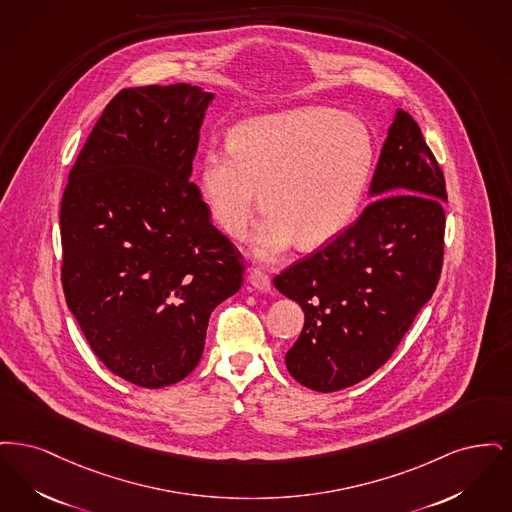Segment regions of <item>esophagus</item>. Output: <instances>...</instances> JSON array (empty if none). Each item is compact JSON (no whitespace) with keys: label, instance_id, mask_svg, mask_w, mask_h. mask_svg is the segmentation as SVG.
I'll return each mask as SVG.
<instances>
[{"label":"esophagus","instance_id":"esophagus-1","mask_svg":"<svg viewBox=\"0 0 512 512\" xmlns=\"http://www.w3.org/2000/svg\"><path fill=\"white\" fill-rule=\"evenodd\" d=\"M248 283H250L254 289L260 290V292H269V290H271V279H269V275H267L266 271H262L260 267L250 269V273H248Z\"/></svg>","mask_w":512,"mask_h":512}]
</instances>
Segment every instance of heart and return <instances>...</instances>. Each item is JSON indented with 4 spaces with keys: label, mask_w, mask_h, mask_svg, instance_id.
<instances>
[{
    "label": "heart",
    "mask_w": 512,
    "mask_h": 512,
    "mask_svg": "<svg viewBox=\"0 0 512 512\" xmlns=\"http://www.w3.org/2000/svg\"><path fill=\"white\" fill-rule=\"evenodd\" d=\"M229 151L210 147L197 185L223 233L243 237L262 206L254 239L262 260L289 246L329 245L354 222L375 164L369 126L352 114L304 107L250 118L229 134Z\"/></svg>",
    "instance_id": "1"
}]
</instances>
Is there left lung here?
<instances>
[{"label":"left lung","instance_id":"obj_1","mask_svg":"<svg viewBox=\"0 0 512 512\" xmlns=\"http://www.w3.org/2000/svg\"><path fill=\"white\" fill-rule=\"evenodd\" d=\"M369 195L377 200L354 225L273 279L304 310L285 361L315 392L354 386L382 367L442 273L444 172L405 111L388 128Z\"/></svg>","mask_w":512,"mask_h":512}]
</instances>
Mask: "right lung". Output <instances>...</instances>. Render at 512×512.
Masks as SVG:
<instances>
[{"label": "right lung", "instance_id": "right-lung-1", "mask_svg": "<svg viewBox=\"0 0 512 512\" xmlns=\"http://www.w3.org/2000/svg\"><path fill=\"white\" fill-rule=\"evenodd\" d=\"M212 99L189 84L116 93L61 200L68 310L105 367L141 388L197 367L210 313L243 285L241 252L189 179Z\"/></svg>", "mask_w": 512, "mask_h": 512}]
</instances>
